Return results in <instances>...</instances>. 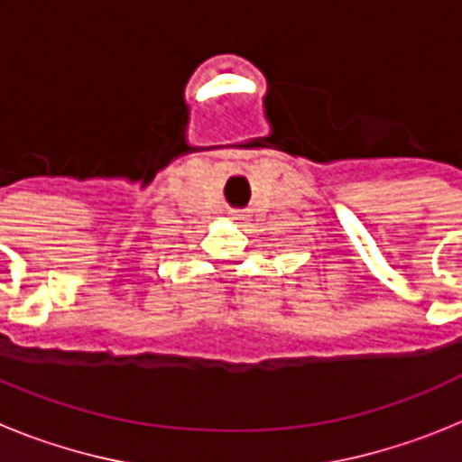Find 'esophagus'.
I'll return each mask as SVG.
<instances>
[{
  "instance_id": "1",
  "label": "esophagus",
  "mask_w": 462,
  "mask_h": 462,
  "mask_svg": "<svg viewBox=\"0 0 462 462\" xmlns=\"http://www.w3.org/2000/svg\"><path fill=\"white\" fill-rule=\"evenodd\" d=\"M236 217H238V219H240V217H243V215H240V212H238V215H236Z\"/></svg>"
}]
</instances>
